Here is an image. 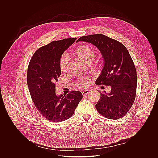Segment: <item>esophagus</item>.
Masks as SVG:
<instances>
[{"label":"esophagus","instance_id":"esophagus-1","mask_svg":"<svg viewBox=\"0 0 158 158\" xmlns=\"http://www.w3.org/2000/svg\"><path fill=\"white\" fill-rule=\"evenodd\" d=\"M89 92H90L89 90H85L82 91V94L83 95H87V94H89Z\"/></svg>","mask_w":158,"mask_h":158}]
</instances>
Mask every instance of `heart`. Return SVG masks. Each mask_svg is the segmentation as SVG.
Here are the masks:
<instances>
[{"mask_svg":"<svg viewBox=\"0 0 158 158\" xmlns=\"http://www.w3.org/2000/svg\"><path fill=\"white\" fill-rule=\"evenodd\" d=\"M76 54L80 59L83 60L86 63L92 62L96 56L95 50L90 46L84 45L79 47L76 50ZM69 56L68 53H63L60 58L59 65L61 71L63 73L67 71L69 64ZM90 84V80L87 77L79 78L76 82V85L80 88L87 87Z\"/></svg>","mask_w":158,"mask_h":158,"instance_id":"heart-1","label":"heart"}]
</instances>
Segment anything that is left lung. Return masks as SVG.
Instances as JSON below:
<instances>
[{"instance_id":"1","label":"left lung","mask_w":158,"mask_h":158,"mask_svg":"<svg viewBox=\"0 0 158 158\" xmlns=\"http://www.w3.org/2000/svg\"><path fill=\"white\" fill-rule=\"evenodd\" d=\"M79 41L96 46L104 59L95 84L110 85L111 89L108 94H100L95 105L97 111L108 119L122 118L132 107L137 90V71L127 49L119 41L101 34L82 36Z\"/></svg>"}]
</instances>
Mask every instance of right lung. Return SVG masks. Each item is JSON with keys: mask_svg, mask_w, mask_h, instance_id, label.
<instances>
[{"mask_svg": "<svg viewBox=\"0 0 158 158\" xmlns=\"http://www.w3.org/2000/svg\"><path fill=\"white\" fill-rule=\"evenodd\" d=\"M76 37L55 40L37 50L27 68V84L38 111L47 120L54 123L70 118L82 98L79 91L57 96L55 82L61 75L59 60Z\"/></svg>", "mask_w": 158, "mask_h": 158, "instance_id": "1", "label": "right lung"}]
</instances>
